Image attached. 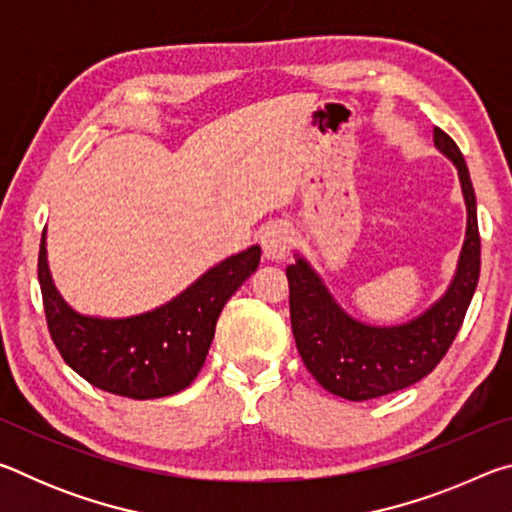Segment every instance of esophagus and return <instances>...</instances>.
I'll use <instances>...</instances> for the list:
<instances>
[{
	"mask_svg": "<svg viewBox=\"0 0 512 512\" xmlns=\"http://www.w3.org/2000/svg\"><path fill=\"white\" fill-rule=\"evenodd\" d=\"M259 244H262V253L268 262H282V259H287L293 244L289 225L284 223L268 225L262 235H259Z\"/></svg>",
	"mask_w": 512,
	"mask_h": 512,
	"instance_id": "34e87169",
	"label": "esophagus"
}]
</instances>
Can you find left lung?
I'll return each instance as SVG.
<instances>
[{
	"label": "left lung",
	"instance_id": "left-lung-1",
	"mask_svg": "<svg viewBox=\"0 0 512 512\" xmlns=\"http://www.w3.org/2000/svg\"><path fill=\"white\" fill-rule=\"evenodd\" d=\"M433 144L456 164L467 207L463 250L443 298L409 323L375 327L345 314L305 257L296 255V264L287 268L291 329L300 357L318 384L343 400H372L427 377L454 343L479 284L481 237L470 171L461 149L438 126Z\"/></svg>",
	"mask_w": 512,
	"mask_h": 512
}]
</instances>
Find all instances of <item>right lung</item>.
Here are the masks:
<instances>
[{
    "label": "right lung",
    "mask_w": 512,
    "mask_h": 512,
    "mask_svg": "<svg viewBox=\"0 0 512 512\" xmlns=\"http://www.w3.org/2000/svg\"><path fill=\"white\" fill-rule=\"evenodd\" d=\"M259 257L262 248L250 246L223 259L146 314L97 318L74 311L54 287L42 232L38 280L49 334L67 366L101 391L133 400L180 393L201 372L225 302L257 271Z\"/></svg>",
    "instance_id": "right-lung-1"
}]
</instances>
